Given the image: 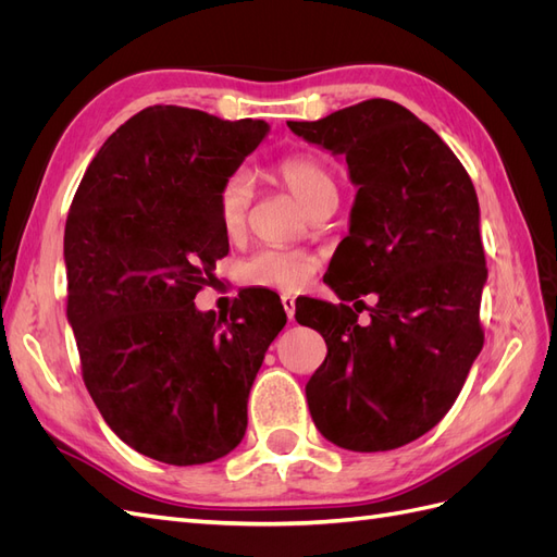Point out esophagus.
I'll return each instance as SVG.
<instances>
[{"label":"esophagus","instance_id":"1","mask_svg":"<svg viewBox=\"0 0 557 557\" xmlns=\"http://www.w3.org/2000/svg\"><path fill=\"white\" fill-rule=\"evenodd\" d=\"M281 305L285 309V315H288L290 320H295V297L290 293H283L281 295Z\"/></svg>","mask_w":557,"mask_h":557}]
</instances>
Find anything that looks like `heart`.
<instances>
[{"label":"heart","instance_id":"1","mask_svg":"<svg viewBox=\"0 0 557 557\" xmlns=\"http://www.w3.org/2000/svg\"><path fill=\"white\" fill-rule=\"evenodd\" d=\"M276 176L288 185L290 193L313 211L325 199H336V183L323 164L313 158H288L276 166ZM250 205V181L244 172H234L218 193V223L225 234H239L246 225ZM315 272V260L301 250L264 248L252 256L246 267V281L267 288L297 290Z\"/></svg>","mask_w":557,"mask_h":557}]
</instances>
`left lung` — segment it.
<instances>
[{
    "mask_svg": "<svg viewBox=\"0 0 557 557\" xmlns=\"http://www.w3.org/2000/svg\"><path fill=\"white\" fill-rule=\"evenodd\" d=\"M288 127L344 158L358 188L327 285L344 301L379 297L367 325L358 301L309 299L295 313L327 344L307 383L311 418L339 448H399L448 413L483 348L474 183L440 134L387 99Z\"/></svg>",
    "mask_w": 557,
    "mask_h": 557,
    "instance_id": "8db88e82",
    "label": "left lung"
}]
</instances>
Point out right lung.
Instances as JSON below:
<instances>
[{
    "mask_svg": "<svg viewBox=\"0 0 557 557\" xmlns=\"http://www.w3.org/2000/svg\"><path fill=\"white\" fill-rule=\"evenodd\" d=\"M264 121L148 107L99 148L64 225L66 318L83 381L121 440L166 465L239 446L248 395L285 325L248 293L230 320L195 295L227 256L218 193L267 137Z\"/></svg>",
    "mask_w": 557,
    "mask_h": 557,
    "instance_id": "obj_1",
    "label": "right lung"
}]
</instances>
